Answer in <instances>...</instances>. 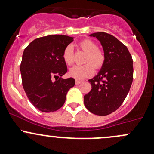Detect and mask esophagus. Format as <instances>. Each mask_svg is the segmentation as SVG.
<instances>
[{"label":"esophagus","mask_w":154,"mask_h":154,"mask_svg":"<svg viewBox=\"0 0 154 154\" xmlns=\"http://www.w3.org/2000/svg\"><path fill=\"white\" fill-rule=\"evenodd\" d=\"M82 81H79V80H75V84L76 85H78V84H80L81 83H82Z\"/></svg>","instance_id":"esophagus-1"}]
</instances>
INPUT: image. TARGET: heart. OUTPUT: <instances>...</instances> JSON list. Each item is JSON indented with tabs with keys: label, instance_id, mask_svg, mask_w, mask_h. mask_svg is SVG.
Segmentation results:
<instances>
[{
	"label": "heart",
	"instance_id": "b5f03b06",
	"mask_svg": "<svg viewBox=\"0 0 154 154\" xmlns=\"http://www.w3.org/2000/svg\"><path fill=\"white\" fill-rule=\"evenodd\" d=\"M79 47L87 53L85 63L87 64L83 66L75 65L72 67L69 70V75L77 80H82L94 73V67L96 69L101 68L105 62V55L103 51L97 48L96 43L91 39H85L81 41L79 43ZM62 58L64 63L67 65H71L73 63V51L71 46H67L64 49Z\"/></svg>",
	"mask_w": 154,
	"mask_h": 154
}]
</instances>
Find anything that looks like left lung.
<instances>
[{"label":"left lung","instance_id":"8db88e82","mask_svg":"<svg viewBox=\"0 0 154 154\" xmlns=\"http://www.w3.org/2000/svg\"><path fill=\"white\" fill-rule=\"evenodd\" d=\"M103 46L105 62L100 72L89 82L90 92L84 96L90 112L105 116L116 111L123 103L133 82V60L125 45L105 32L90 34Z\"/></svg>","mask_w":154,"mask_h":154}]
</instances>
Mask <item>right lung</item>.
<instances>
[{
    "mask_svg": "<svg viewBox=\"0 0 154 154\" xmlns=\"http://www.w3.org/2000/svg\"><path fill=\"white\" fill-rule=\"evenodd\" d=\"M72 41L68 36L49 35L34 39L25 48L20 64L23 87L31 103L41 112L59 109L75 85L72 78H61L67 71L63 52Z\"/></svg>",
    "mask_w": 154,
    "mask_h": 154,
    "instance_id": "1",
    "label": "right lung"
}]
</instances>
